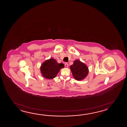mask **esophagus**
Instances as JSON below:
<instances>
[{
	"instance_id": "1",
	"label": "esophagus",
	"mask_w": 127,
	"mask_h": 127,
	"mask_svg": "<svg viewBox=\"0 0 127 127\" xmlns=\"http://www.w3.org/2000/svg\"><path fill=\"white\" fill-rule=\"evenodd\" d=\"M65 66L66 67H68V64L67 63H65Z\"/></svg>"
}]
</instances>
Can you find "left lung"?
<instances>
[{
    "instance_id": "8db88e82",
    "label": "left lung",
    "mask_w": 127,
    "mask_h": 127,
    "mask_svg": "<svg viewBox=\"0 0 127 127\" xmlns=\"http://www.w3.org/2000/svg\"><path fill=\"white\" fill-rule=\"evenodd\" d=\"M70 67L73 76L77 80L83 79L89 73L86 65L78 60L74 61L73 64L71 65Z\"/></svg>"
}]
</instances>
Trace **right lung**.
Listing matches in <instances>:
<instances>
[{
	"label": "right lung",
	"instance_id": "add662e5",
	"mask_svg": "<svg viewBox=\"0 0 127 127\" xmlns=\"http://www.w3.org/2000/svg\"><path fill=\"white\" fill-rule=\"evenodd\" d=\"M64 66V65L62 63L59 64L56 60L50 59L45 61L42 64L41 72L43 77L47 79H52L57 76L60 69Z\"/></svg>",
	"mask_w": 127,
	"mask_h": 127
}]
</instances>
